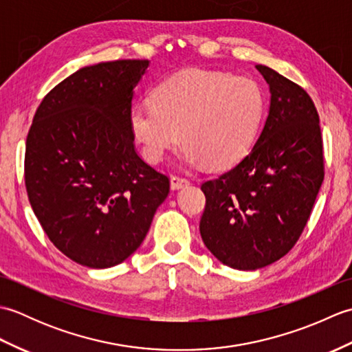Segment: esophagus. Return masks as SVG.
<instances>
[{
  "label": "esophagus",
  "mask_w": 352,
  "mask_h": 352,
  "mask_svg": "<svg viewBox=\"0 0 352 352\" xmlns=\"http://www.w3.org/2000/svg\"><path fill=\"white\" fill-rule=\"evenodd\" d=\"M189 184H190V182L188 180V178L180 177V175L170 177V189H172V190H178V189L188 188Z\"/></svg>",
  "instance_id": "34e87169"
}]
</instances>
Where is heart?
<instances>
[{"instance_id": "b5f03b06", "label": "heart", "mask_w": 352, "mask_h": 352, "mask_svg": "<svg viewBox=\"0 0 352 352\" xmlns=\"http://www.w3.org/2000/svg\"><path fill=\"white\" fill-rule=\"evenodd\" d=\"M153 96L134 104L129 118L133 139L149 163H160L182 133L180 157L192 166L231 168L256 144L265 94L252 78L188 71L162 81Z\"/></svg>"}]
</instances>
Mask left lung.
Listing matches in <instances>:
<instances>
[{
    "label": "left lung",
    "instance_id": "8db88e82",
    "mask_svg": "<svg viewBox=\"0 0 352 352\" xmlns=\"http://www.w3.org/2000/svg\"><path fill=\"white\" fill-rule=\"evenodd\" d=\"M271 106L256 145L233 169L201 186L199 233L230 267L254 271L294 248L324 182L319 115L310 95L263 65Z\"/></svg>",
    "mask_w": 352,
    "mask_h": 352
}]
</instances>
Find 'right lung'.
<instances>
[{
  "label": "right lung",
  "mask_w": 352,
  "mask_h": 352,
  "mask_svg": "<svg viewBox=\"0 0 352 352\" xmlns=\"http://www.w3.org/2000/svg\"><path fill=\"white\" fill-rule=\"evenodd\" d=\"M148 60L86 66L45 95L25 144L24 177L50 241L77 263H122L148 233L169 178L140 159L130 130Z\"/></svg>",
  "instance_id": "1"
}]
</instances>
